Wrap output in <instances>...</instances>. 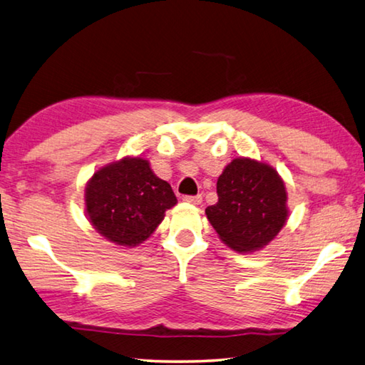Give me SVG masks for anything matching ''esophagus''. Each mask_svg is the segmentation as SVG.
Wrapping results in <instances>:
<instances>
[{"label":"esophagus","instance_id":"1","mask_svg":"<svg viewBox=\"0 0 365 365\" xmlns=\"http://www.w3.org/2000/svg\"><path fill=\"white\" fill-rule=\"evenodd\" d=\"M183 201L188 202V204H193V205H197L202 202V196L197 195V196H183Z\"/></svg>","mask_w":365,"mask_h":365}]
</instances>
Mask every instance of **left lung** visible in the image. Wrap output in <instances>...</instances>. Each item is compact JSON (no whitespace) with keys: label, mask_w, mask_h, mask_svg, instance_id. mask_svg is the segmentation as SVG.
Returning <instances> with one entry per match:
<instances>
[{"label":"left lung","mask_w":365,"mask_h":365,"mask_svg":"<svg viewBox=\"0 0 365 365\" xmlns=\"http://www.w3.org/2000/svg\"><path fill=\"white\" fill-rule=\"evenodd\" d=\"M217 195L218 202L205 215L222 242L237 254L262 250L287 222L286 183L268 163L235 158L218 177Z\"/></svg>","instance_id":"left-lung-1"}]
</instances>
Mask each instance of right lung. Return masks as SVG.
Wrapping results in <instances>:
<instances>
[{
    "label": "right lung",
    "mask_w": 365,
    "mask_h": 365,
    "mask_svg": "<svg viewBox=\"0 0 365 365\" xmlns=\"http://www.w3.org/2000/svg\"><path fill=\"white\" fill-rule=\"evenodd\" d=\"M86 215L105 240L134 247L148 240L177 197L150 161L124 156L94 172L84 190Z\"/></svg>",
    "instance_id": "right-lung-1"
}]
</instances>
